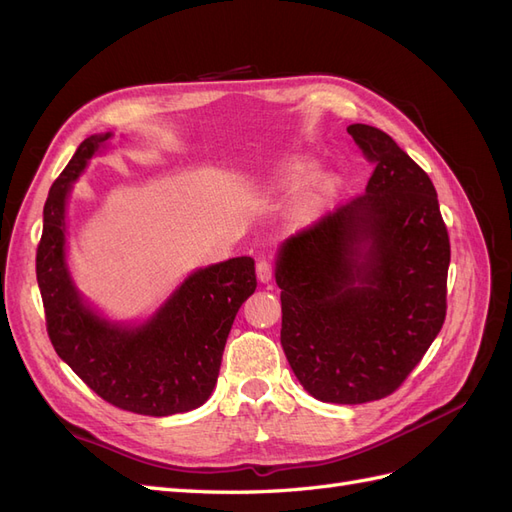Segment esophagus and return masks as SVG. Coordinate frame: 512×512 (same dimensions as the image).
Wrapping results in <instances>:
<instances>
[{
    "label": "esophagus",
    "mask_w": 512,
    "mask_h": 512,
    "mask_svg": "<svg viewBox=\"0 0 512 512\" xmlns=\"http://www.w3.org/2000/svg\"><path fill=\"white\" fill-rule=\"evenodd\" d=\"M256 277H258V282H260V284H269V282H271V277H273V267H271V262H267V260H258V262H256Z\"/></svg>",
    "instance_id": "34e87169"
}]
</instances>
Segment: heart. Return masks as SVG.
Masks as SVG:
<instances>
[{"label":"heart","instance_id":"heart-1","mask_svg":"<svg viewBox=\"0 0 512 512\" xmlns=\"http://www.w3.org/2000/svg\"><path fill=\"white\" fill-rule=\"evenodd\" d=\"M316 162L307 156H294L284 160L280 166L273 168L269 177L265 179V190L269 194H284L299 188L303 181L314 175ZM333 194V181L329 177H316L309 188L297 198V203L290 207L288 218L294 226H305L318 220V215L327 207L329 198Z\"/></svg>","mask_w":512,"mask_h":512}]
</instances>
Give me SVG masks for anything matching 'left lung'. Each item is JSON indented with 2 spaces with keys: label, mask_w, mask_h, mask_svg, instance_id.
<instances>
[{
  "label": "left lung",
  "mask_w": 512,
  "mask_h": 512,
  "mask_svg": "<svg viewBox=\"0 0 512 512\" xmlns=\"http://www.w3.org/2000/svg\"><path fill=\"white\" fill-rule=\"evenodd\" d=\"M348 134L376 162L365 194L277 247L282 348L327 404L391 395L446 316L451 243L425 170L365 123Z\"/></svg>",
  "instance_id": "left-lung-1"
}]
</instances>
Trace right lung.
I'll use <instances>...</instances> for the list:
<instances>
[{
    "mask_svg": "<svg viewBox=\"0 0 512 512\" xmlns=\"http://www.w3.org/2000/svg\"><path fill=\"white\" fill-rule=\"evenodd\" d=\"M111 138H85L46 198L36 254L46 329L59 359L108 404L145 416L190 412L218 382L232 322L256 290L254 260L194 269L143 320L108 318L89 303L68 262L66 211L74 183Z\"/></svg>",
    "mask_w": 512,
    "mask_h": 512,
    "instance_id": "obj_1",
    "label": "right lung"
}]
</instances>
